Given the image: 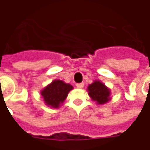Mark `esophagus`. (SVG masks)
Instances as JSON below:
<instances>
[{"instance_id": "obj_1", "label": "esophagus", "mask_w": 150, "mask_h": 150, "mask_svg": "<svg viewBox=\"0 0 150 150\" xmlns=\"http://www.w3.org/2000/svg\"><path fill=\"white\" fill-rule=\"evenodd\" d=\"M76 87L78 88H83L84 87V83H76Z\"/></svg>"}]
</instances>
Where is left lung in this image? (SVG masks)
Listing matches in <instances>:
<instances>
[{"mask_svg":"<svg viewBox=\"0 0 150 150\" xmlns=\"http://www.w3.org/2000/svg\"><path fill=\"white\" fill-rule=\"evenodd\" d=\"M88 95L97 104H103L110 100L109 89L100 81H95L88 86Z\"/></svg>","mask_w":150,"mask_h":150,"instance_id":"obj_1","label":"left lung"}]
</instances>
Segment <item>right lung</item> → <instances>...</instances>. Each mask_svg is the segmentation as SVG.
<instances>
[{"instance_id": "add662e5", "label": "right lung", "mask_w": 150, "mask_h": 150, "mask_svg": "<svg viewBox=\"0 0 150 150\" xmlns=\"http://www.w3.org/2000/svg\"><path fill=\"white\" fill-rule=\"evenodd\" d=\"M73 87L69 83H65L62 80H54L43 89L41 95L45 103L53 108H59L67 96L69 91Z\"/></svg>"}]
</instances>
